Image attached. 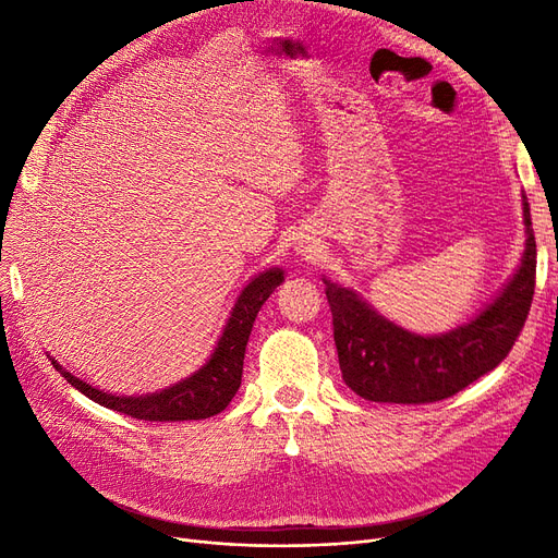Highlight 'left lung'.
Wrapping results in <instances>:
<instances>
[{
  "label": "left lung",
  "mask_w": 558,
  "mask_h": 558,
  "mask_svg": "<svg viewBox=\"0 0 558 558\" xmlns=\"http://www.w3.org/2000/svg\"><path fill=\"white\" fill-rule=\"evenodd\" d=\"M526 248L514 275L468 324L418 335L381 316L349 286L324 277L342 379L373 402L424 404L463 391L508 356L529 316L535 289V238L521 193Z\"/></svg>",
  "instance_id": "1"
}]
</instances>
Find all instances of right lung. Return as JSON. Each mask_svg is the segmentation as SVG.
<instances>
[{
	"instance_id": "obj_1",
	"label": "right lung",
	"mask_w": 558,
	"mask_h": 558,
	"mask_svg": "<svg viewBox=\"0 0 558 558\" xmlns=\"http://www.w3.org/2000/svg\"><path fill=\"white\" fill-rule=\"evenodd\" d=\"M283 281L281 267H269L265 272L253 277L226 320L223 332L211 351V356L199 369L185 379L162 388L156 393L146 396H113L99 388L90 386L74 377L70 369H64L53 356H48L58 373L70 381L76 391L88 396L102 408L113 412H121L134 418L144 421H193V418H209L218 412H223L230 400L238 393L242 384V369H244V353L246 342L265 300L275 293L277 286Z\"/></svg>"
}]
</instances>
